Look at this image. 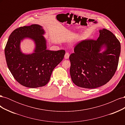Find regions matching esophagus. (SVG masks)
Wrapping results in <instances>:
<instances>
[{
	"label": "esophagus",
	"instance_id": "obj_1",
	"mask_svg": "<svg viewBox=\"0 0 125 125\" xmlns=\"http://www.w3.org/2000/svg\"><path fill=\"white\" fill-rule=\"evenodd\" d=\"M69 57V54L68 52H66V54L65 55V59H68Z\"/></svg>",
	"mask_w": 125,
	"mask_h": 125
}]
</instances>
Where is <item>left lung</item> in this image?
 Instances as JSON below:
<instances>
[{"label": "left lung", "instance_id": "8db88e82", "mask_svg": "<svg viewBox=\"0 0 125 125\" xmlns=\"http://www.w3.org/2000/svg\"><path fill=\"white\" fill-rule=\"evenodd\" d=\"M97 40L78 43L69 56L72 81L81 88L94 89L105 84L114 75L120 54V43L109 30L99 31ZM105 50L100 52L102 49Z\"/></svg>", "mask_w": 125, "mask_h": 125}]
</instances>
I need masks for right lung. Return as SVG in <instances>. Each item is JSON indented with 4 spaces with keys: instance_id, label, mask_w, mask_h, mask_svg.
I'll return each mask as SVG.
<instances>
[{
    "instance_id": "add662e5",
    "label": "right lung",
    "mask_w": 125,
    "mask_h": 125,
    "mask_svg": "<svg viewBox=\"0 0 125 125\" xmlns=\"http://www.w3.org/2000/svg\"><path fill=\"white\" fill-rule=\"evenodd\" d=\"M45 31L38 24L24 26L11 33L5 49L7 66L17 82L30 88L46 85L50 80L52 71L61 62L65 51L47 50ZM30 38L36 47L32 54H25L21 51V41Z\"/></svg>"
}]
</instances>
